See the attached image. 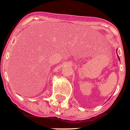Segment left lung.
I'll return each mask as SVG.
<instances>
[{"label": "left lung", "mask_w": 130, "mask_h": 130, "mask_svg": "<svg viewBox=\"0 0 130 130\" xmlns=\"http://www.w3.org/2000/svg\"><path fill=\"white\" fill-rule=\"evenodd\" d=\"M119 59H120V58H119Z\"/></svg>", "instance_id": "obj_1"}]
</instances>
